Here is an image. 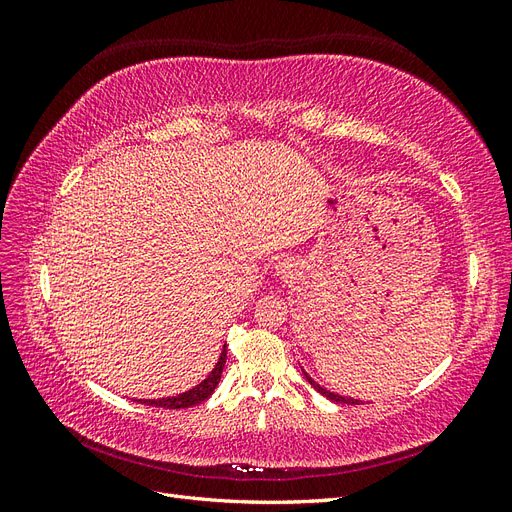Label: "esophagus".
Returning a JSON list of instances; mask_svg holds the SVG:
<instances>
[{"mask_svg":"<svg viewBox=\"0 0 512 512\" xmlns=\"http://www.w3.org/2000/svg\"><path fill=\"white\" fill-rule=\"evenodd\" d=\"M292 269H294V265H292V260H282V262H277V267H275L277 275H282V277L290 275V273H292Z\"/></svg>","mask_w":512,"mask_h":512,"instance_id":"esophagus-1","label":"esophagus"}]
</instances>
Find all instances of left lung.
Wrapping results in <instances>:
<instances>
[{
	"label": "left lung",
	"mask_w": 512,
	"mask_h": 512,
	"mask_svg": "<svg viewBox=\"0 0 512 512\" xmlns=\"http://www.w3.org/2000/svg\"><path fill=\"white\" fill-rule=\"evenodd\" d=\"M303 374H305V378H307V382L309 384H312L314 386V389L320 393V395H324V397H329L331 401H335V404H348V406H356V404H359V399H352V397H344V395H337V393H331V391H327V389H324V386H320L318 382H314L312 378H309L307 376V371H303Z\"/></svg>",
	"instance_id": "8db88e82"
}]
</instances>
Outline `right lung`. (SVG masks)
<instances>
[{"label": "right lung", "instance_id": "right-lung-1", "mask_svg": "<svg viewBox=\"0 0 512 512\" xmlns=\"http://www.w3.org/2000/svg\"><path fill=\"white\" fill-rule=\"evenodd\" d=\"M224 363H226V346L220 354L218 363H215L211 374L196 384L194 389L185 391L181 395H175V397H162V399H138V404H147V406H156V408H168V410H179V408H190V406H196L200 404V401H205L213 391L215 386H218L220 378H222V371H224Z\"/></svg>", "mask_w": 512, "mask_h": 512}]
</instances>
